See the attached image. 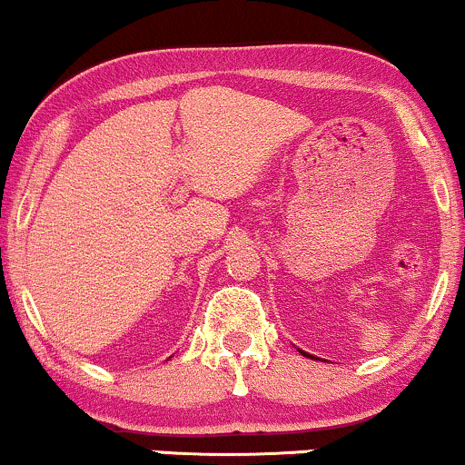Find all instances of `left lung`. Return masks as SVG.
<instances>
[{
  "mask_svg": "<svg viewBox=\"0 0 465 465\" xmlns=\"http://www.w3.org/2000/svg\"><path fill=\"white\" fill-rule=\"evenodd\" d=\"M302 351V354L303 356H306V359H314V361H317V356H312V354H308V351H303V350H300Z\"/></svg>",
  "mask_w": 465,
  "mask_h": 465,
  "instance_id": "1",
  "label": "left lung"
}]
</instances>
